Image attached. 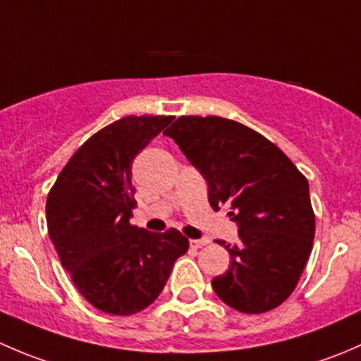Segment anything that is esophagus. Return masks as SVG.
Masks as SVG:
<instances>
[{
	"instance_id": "obj_1",
	"label": "esophagus",
	"mask_w": 361,
	"mask_h": 361,
	"mask_svg": "<svg viewBox=\"0 0 361 361\" xmlns=\"http://www.w3.org/2000/svg\"><path fill=\"white\" fill-rule=\"evenodd\" d=\"M207 239H190V248H202V246H206L207 245Z\"/></svg>"
}]
</instances>
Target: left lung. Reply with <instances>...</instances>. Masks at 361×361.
Here are the masks:
<instances>
[{"label": "left lung", "mask_w": 361, "mask_h": 361, "mask_svg": "<svg viewBox=\"0 0 361 361\" xmlns=\"http://www.w3.org/2000/svg\"><path fill=\"white\" fill-rule=\"evenodd\" d=\"M173 137L207 183L214 211L228 207L239 243L225 245L231 265L211 281L227 305L246 314L271 311L292 295L314 239L309 183L262 134L221 116H180Z\"/></svg>", "instance_id": "8db88e82"}]
</instances>
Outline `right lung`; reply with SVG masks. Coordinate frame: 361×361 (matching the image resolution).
<instances>
[{
  "label": "right lung",
  "instance_id": "obj_1",
  "mask_svg": "<svg viewBox=\"0 0 361 361\" xmlns=\"http://www.w3.org/2000/svg\"><path fill=\"white\" fill-rule=\"evenodd\" d=\"M173 116H126L85 141L47 199V225L76 290L99 311L129 316L162 292L188 239L130 225L133 162Z\"/></svg>",
  "mask_w": 361,
  "mask_h": 361
}]
</instances>
